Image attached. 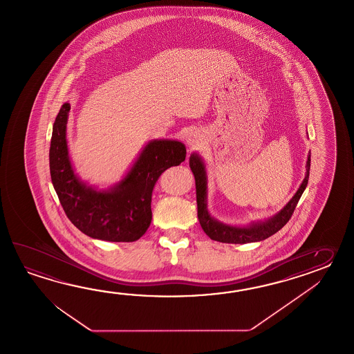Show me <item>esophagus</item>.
I'll use <instances>...</instances> for the list:
<instances>
[{"mask_svg": "<svg viewBox=\"0 0 354 354\" xmlns=\"http://www.w3.org/2000/svg\"><path fill=\"white\" fill-rule=\"evenodd\" d=\"M186 142H187L189 147H195L200 142V136L198 133H196L195 130H191L186 136Z\"/></svg>", "mask_w": 354, "mask_h": 354, "instance_id": "1", "label": "esophagus"}]
</instances>
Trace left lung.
<instances>
[{
    "instance_id": "1",
    "label": "left lung",
    "mask_w": 354,
    "mask_h": 354,
    "mask_svg": "<svg viewBox=\"0 0 354 354\" xmlns=\"http://www.w3.org/2000/svg\"><path fill=\"white\" fill-rule=\"evenodd\" d=\"M310 153L306 162V174L302 180L300 187L296 191L294 197L288 201L286 206L279 211L276 215L264 221L252 223L249 226L226 225L211 216L207 210V176L203 165V159L192 153L189 157V167L195 176L196 200H197V216L201 224L203 232L212 241L230 244H245L253 241H261L270 238L273 234L277 233L294 214L295 207L308 186V174H310Z\"/></svg>"
}]
</instances>
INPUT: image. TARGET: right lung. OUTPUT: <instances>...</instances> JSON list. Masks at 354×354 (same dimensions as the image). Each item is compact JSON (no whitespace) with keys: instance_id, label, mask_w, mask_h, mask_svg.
<instances>
[{"instance_id":"add662e5","label":"right lung","mask_w":354,"mask_h":354,"mask_svg":"<svg viewBox=\"0 0 354 354\" xmlns=\"http://www.w3.org/2000/svg\"><path fill=\"white\" fill-rule=\"evenodd\" d=\"M66 102L55 118L49 151L50 177L60 205L72 224L93 239L136 241L151 221V192L159 176L186 158L185 144L151 140L122 180L109 189L87 186L77 177L67 145Z\"/></svg>"}]
</instances>
